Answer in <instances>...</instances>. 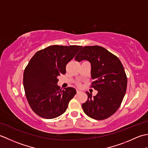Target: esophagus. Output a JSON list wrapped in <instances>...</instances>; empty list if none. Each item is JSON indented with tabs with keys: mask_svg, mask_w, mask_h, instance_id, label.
Returning a JSON list of instances; mask_svg holds the SVG:
<instances>
[{
	"mask_svg": "<svg viewBox=\"0 0 148 148\" xmlns=\"http://www.w3.org/2000/svg\"><path fill=\"white\" fill-rule=\"evenodd\" d=\"M76 92H77V93H81V92L80 90H76Z\"/></svg>",
	"mask_w": 148,
	"mask_h": 148,
	"instance_id": "1",
	"label": "esophagus"
}]
</instances>
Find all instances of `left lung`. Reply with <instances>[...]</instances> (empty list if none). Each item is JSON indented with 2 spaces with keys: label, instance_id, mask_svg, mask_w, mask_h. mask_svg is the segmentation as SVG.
Here are the masks:
<instances>
[{
  "label": "left lung",
  "instance_id": "1",
  "mask_svg": "<svg viewBox=\"0 0 148 148\" xmlns=\"http://www.w3.org/2000/svg\"><path fill=\"white\" fill-rule=\"evenodd\" d=\"M75 60L90 63L92 87L98 91L95 96L86 92L88 100L82 104L84 113L98 120L109 118L118 109L126 92L127 78L121 62L99 46H84Z\"/></svg>",
  "mask_w": 148,
  "mask_h": 148
}]
</instances>
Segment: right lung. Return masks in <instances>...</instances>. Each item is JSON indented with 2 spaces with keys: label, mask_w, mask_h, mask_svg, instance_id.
I'll return each instance as SVG.
<instances>
[{
  "label": "right lung",
  "mask_w": 148,
  "mask_h": 148,
  "mask_svg": "<svg viewBox=\"0 0 148 148\" xmlns=\"http://www.w3.org/2000/svg\"><path fill=\"white\" fill-rule=\"evenodd\" d=\"M82 48L50 46L30 59L24 71L23 86L28 102L36 114L53 119L65 112L76 90L72 87L61 90L58 77L65 74L66 65Z\"/></svg>",
  "instance_id": "add662e5"
}]
</instances>
